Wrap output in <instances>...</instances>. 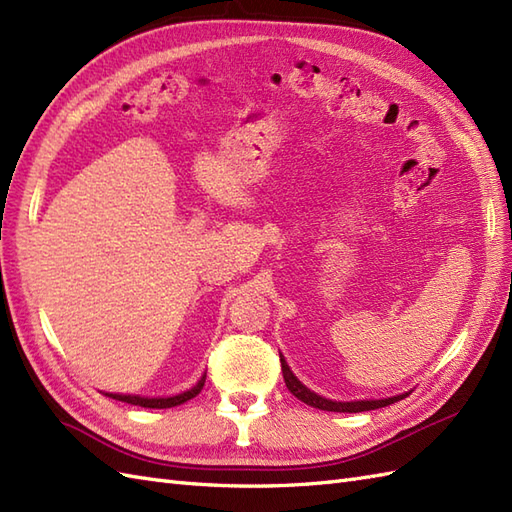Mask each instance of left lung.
<instances>
[{
  "instance_id": "1",
  "label": "left lung",
  "mask_w": 512,
  "mask_h": 512,
  "mask_svg": "<svg viewBox=\"0 0 512 512\" xmlns=\"http://www.w3.org/2000/svg\"><path fill=\"white\" fill-rule=\"evenodd\" d=\"M281 370H283V381L287 385V389H290L294 396L305 402L309 406H313V409H320V411H335V413H361V411H374V409H381V406H389L393 402H398L402 398L409 396V393H402V396H393V398H385V400H357V402H333V400H326L322 396H318V393L309 391L303 383L298 381V378L292 374V370L287 368L285 359L281 357Z\"/></svg>"
}]
</instances>
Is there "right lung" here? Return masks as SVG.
<instances>
[{
	"label": "right lung",
	"instance_id": "add662e5",
	"mask_svg": "<svg viewBox=\"0 0 512 512\" xmlns=\"http://www.w3.org/2000/svg\"><path fill=\"white\" fill-rule=\"evenodd\" d=\"M205 385V376L201 378L199 383H196L192 389L179 393V396H173V398H140V396H119V393H110V398L114 400H121V402H127V404H136V406H144V409H170V406H177V404H183L192 400L194 396H199L201 389Z\"/></svg>",
	"mask_w": 512,
	"mask_h": 512
}]
</instances>
